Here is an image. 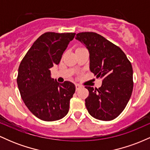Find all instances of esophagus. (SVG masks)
<instances>
[{
  "instance_id": "obj_1",
  "label": "esophagus",
  "mask_w": 150,
  "mask_h": 150,
  "mask_svg": "<svg viewBox=\"0 0 150 150\" xmlns=\"http://www.w3.org/2000/svg\"><path fill=\"white\" fill-rule=\"evenodd\" d=\"M75 88H76V91H78L81 88V85H79V84H76L75 85Z\"/></svg>"
}]
</instances>
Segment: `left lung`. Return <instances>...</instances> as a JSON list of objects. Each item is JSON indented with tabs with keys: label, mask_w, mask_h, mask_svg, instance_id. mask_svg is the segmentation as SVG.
I'll list each match as a JSON object with an SVG mask.
<instances>
[{
	"label": "left lung",
	"mask_w": 150,
	"mask_h": 150,
	"mask_svg": "<svg viewBox=\"0 0 150 150\" xmlns=\"http://www.w3.org/2000/svg\"><path fill=\"white\" fill-rule=\"evenodd\" d=\"M75 39L89 53V69L97 77L103 78L99 89L85 87L89 96L85 106L89 114L101 120L118 117L131 97L132 68L126 55L118 46L95 32H81Z\"/></svg>",
	"instance_id": "left-lung-1"
}]
</instances>
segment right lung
<instances>
[{
	"instance_id": "add662e5",
	"label": "right lung",
	"mask_w": 150,
	"mask_h": 150,
	"mask_svg": "<svg viewBox=\"0 0 150 150\" xmlns=\"http://www.w3.org/2000/svg\"><path fill=\"white\" fill-rule=\"evenodd\" d=\"M75 33L46 32L26 53L18 68L17 82L26 106L45 121L63 118L68 113L75 86L69 81L59 83L51 78V69L62 55Z\"/></svg>"
}]
</instances>
